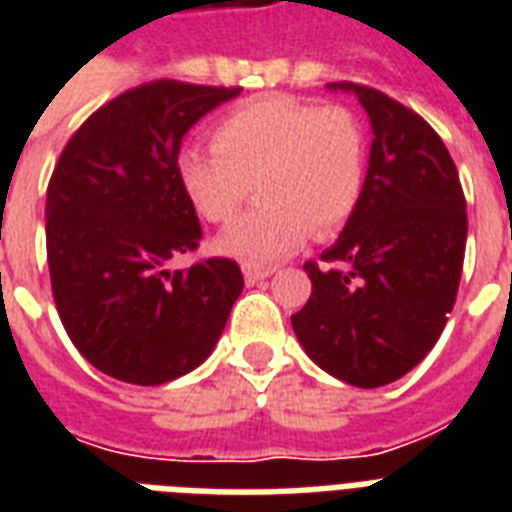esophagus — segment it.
<instances>
[{"instance_id":"esophagus-1","label":"esophagus","mask_w":512,"mask_h":512,"mask_svg":"<svg viewBox=\"0 0 512 512\" xmlns=\"http://www.w3.org/2000/svg\"><path fill=\"white\" fill-rule=\"evenodd\" d=\"M273 273V268H244V281H247V284H257V281H263V279H268V276H271Z\"/></svg>"}]
</instances>
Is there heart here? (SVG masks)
Wrapping results in <instances>:
<instances>
[{
	"mask_svg": "<svg viewBox=\"0 0 512 512\" xmlns=\"http://www.w3.org/2000/svg\"><path fill=\"white\" fill-rule=\"evenodd\" d=\"M177 183L207 223H228L257 188L260 207L233 220L217 249L249 268L329 236L356 212L366 180V132L345 106L273 95L233 111L212 148L177 154Z\"/></svg>",
	"mask_w": 512,
	"mask_h": 512,
	"instance_id": "obj_1",
	"label": "heart"
}]
</instances>
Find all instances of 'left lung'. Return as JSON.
Returning <instances> with one entry per match:
<instances>
[{"mask_svg":"<svg viewBox=\"0 0 512 512\" xmlns=\"http://www.w3.org/2000/svg\"><path fill=\"white\" fill-rule=\"evenodd\" d=\"M372 122L364 193L340 239L305 263L311 297L292 316L305 353L337 380L380 388L404 377L436 345L460 287L468 212L444 140L420 114L356 82Z\"/></svg>","mask_w":512,"mask_h":512,"instance_id":"8db88e82","label":"left lung"}]
</instances>
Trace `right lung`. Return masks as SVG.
<instances>
[{"label": "right lung", "mask_w": 512, "mask_h": 512, "mask_svg": "<svg viewBox=\"0 0 512 512\" xmlns=\"http://www.w3.org/2000/svg\"><path fill=\"white\" fill-rule=\"evenodd\" d=\"M241 87L156 79L100 106L63 148L47 185V265L76 350L108 377L162 385L207 361L244 289L236 260L199 249L177 183L183 135Z\"/></svg>", "instance_id": "right-lung-1"}]
</instances>
